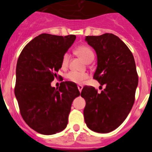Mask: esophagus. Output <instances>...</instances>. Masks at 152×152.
<instances>
[{
  "instance_id": "34e87169",
  "label": "esophagus",
  "mask_w": 152,
  "mask_h": 152,
  "mask_svg": "<svg viewBox=\"0 0 152 152\" xmlns=\"http://www.w3.org/2000/svg\"><path fill=\"white\" fill-rule=\"evenodd\" d=\"M82 88H83V86L81 85H78V89H79V92H82Z\"/></svg>"
}]
</instances>
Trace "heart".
Listing matches in <instances>:
<instances>
[{"instance_id":"1","label":"heart","mask_w":152,"mask_h":152,"mask_svg":"<svg viewBox=\"0 0 152 152\" xmlns=\"http://www.w3.org/2000/svg\"><path fill=\"white\" fill-rule=\"evenodd\" d=\"M75 51H76V54L80 56L87 63H88L89 62H92L94 59V53H93V50L87 45H80V46L76 48ZM69 59H70V55L68 53H65L62 56V61H61V65L63 68L68 65ZM88 77L89 75L87 73L76 71H70L66 74L67 80L76 84L82 83Z\"/></svg>"}]
</instances>
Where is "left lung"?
I'll return each mask as SVG.
<instances>
[{
	"label": "left lung",
	"mask_w": 152,
	"mask_h": 152,
	"mask_svg": "<svg viewBox=\"0 0 152 152\" xmlns=\"http://www.w3.org/2000/svg\"><path fill=\"white\" fill-rule=\"evenodd\" d=\"M85 40L97 54L93 79L106 87L101 93L91 86L83 87L84 117L92 131L108 133L123 123L134 104L138 85L135 62L131 50L113 34L87 36Z\"/></svg>",
	"instance_id": "obj_1"
}]
</instances>
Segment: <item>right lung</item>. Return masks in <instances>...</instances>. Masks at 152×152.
<instances>
[{"mask_svg": "<svg viewBox=\"0 0 152 152\" xmlns=\"http://www.w3.org/2000/svg\"><path fill=\"white\" fill-rule=\"evenodd\" d=\"M75 39L72 34H42L24 47L18 59L15 97L23 120L38 133L49 135L65 129L72 102L80 95L73 82H61L59 89L50 85Z\"/></svg>", "mask_w": 152, "mask_h": 152, "instance_id": "obj_1", "label": "right lung"}]
</instances>
